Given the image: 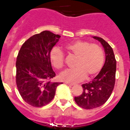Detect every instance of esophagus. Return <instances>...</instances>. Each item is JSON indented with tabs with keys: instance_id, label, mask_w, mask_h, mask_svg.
Returning <instances> with one entry per match:
<instances>
[{
	"instance_id": "34e87169",
	"label": "esophagus",
	"mask_w": 130,
	"mask_h": 130,
	"mask_svg": "<svg viewBox=\"0 0 130 130\" xmlns=\"http://www.w3.org/2000/svg\"><path fill=\"white\" fill-rule=\"evenodd\" d=\"M66 84H67V85H70V86H72V85H74V84H72V83H68V82H66Z\"/></svg>"
}]
</instances>
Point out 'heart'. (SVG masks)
<instances>
[{
    "label": "heart",
    "mask_w": 130,
    "mask_h": 130,
    "mask_svg": "<svg viewBox=\"0 0 130 130\" xmlns=\"http://www.w3.org/2000/svg\"><path fill=\"white\" fill-rule=\"evenodd\" d=\"M68 53L76 56L73 70H66L60 75L64 82H78L87 77H93L99 72L105 62L103 48L98 45L91 44L84 41H76L68 44L64 47ZM50 60L56 69L64 66V57L59 48H54L50 53Z\"/></svg>",
    "instance_id": "obj_1"
}]
</instances>
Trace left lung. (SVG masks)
Segmentation results:
<instances>
[{
    "label": "left lung",
    "instance_id": "left-lung-1",
    "mask_svg": "<svg viewBox=\"0 0 130 130\" xmlns=\"http://www.w3.org/2000/svg\"><path fill=\"white\" fill-rule=\"evenodd\" d=\"M103 45L105 53V62L95 78L82 85L83 93L74 97L77 105L85 109H93L104 105L111 95L115 84L116 61L112 47L103 39L93 37Z\"/></svg>",
    "mask_w": 130,
    "mask_h": 130
}]
</instances>
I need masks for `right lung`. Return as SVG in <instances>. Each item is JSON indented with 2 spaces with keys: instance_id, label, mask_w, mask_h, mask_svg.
Segmentation results:
<instances>
[{
  "instance_id": "1",
  "label": "right lung",
  "mask_w": 130,
  "mask_h": 130,
  "mask_svg": "<svg viewBox=\"0 0 130 130\" xmlns=\"http://www.w3.org/2000/svg\"><path fill=\"white\" fill-rule=\"evenodd\" d=\"M60 38L59 35L44 31L29 38L19 51L16 84L21 97L31 106L41 107L48 104L60 84L51 81L56 74L50 60L52 48Z\"/></svg>"
}]
</instances>
